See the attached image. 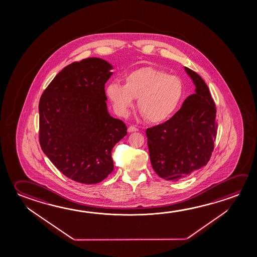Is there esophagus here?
I'll return each mask as SVG.
<instances>
[{
    "label": "esophagus",
    "instance_id": "34e87169",
    "mask_svg": "<svg viewBox=\"0 0 257 257\" xmlns=\"http://www.w3.org/2000/svg\"><path fill=\"white\" fill-rule=\"evenodd\" d=\"M137 131H138V129L135 126H133V125H131V126H129V128H128V132H129V133H134V132H137Z\"/></svg>",
    "mask_w": 257,
    "mask_h": 257
}]
</instances>
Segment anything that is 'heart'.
I'll list each match as a JSON object with an SVG mask.
<instances>
[{
  "instance_id": "heart-1",
  "label": "heart",
  "mask_w": 257,
  "mask_h": 257,
  "mask_svg": "<svg viewBox=\"0 0 257 257\" xmlns=\"http://www.w3.org/2000/svg\"><path fill=\"white\" fill-rule=\"evenodd\" d=\"M105 94L114 111L127 116L139 98L140 112L150 122L167 121L176 112L184 96V84L175 75L153 67H143L129 72L124 77V85L110 82Z\"/></svg>"
}]
</instances>
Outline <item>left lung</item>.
<instances>
[{"label":"left lung","instance_id":"8db88e82","mask_svg":"<svg viewBox=\"0 0 257 257\" xmlns=\"http://www.w3.org/2000/svg\"><path fill=\"white\" fill-rule=\"evenodd\" d=\"M194 94L164 123L148 128L146 135L152 168L159 177L178 181L191 176L210 160L218 122L210 90L202 77L189 68Z\"/></svg>","mask_w":257,"mask_h":257}]
</instances>
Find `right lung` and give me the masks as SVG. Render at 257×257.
I'll return each instance as SVG.
<instances>
[{"mask_svg":"<svg viewBox=\"0 0 257 257\" xmlns=\"http://www.w3.org/2000/svg\"><path fill=\"white\" fill-rule=\"evenodd\" d=\"M113 66L90 57L69 64L40 97L39 143L65 177L86 185L104 180L114 169L111 152L127 135L108 113L105 82Z\"/></svg>","mask_w":257,"mask_h":257,"instance_id":"obj_1","label":"right lung"}]
</instances>
